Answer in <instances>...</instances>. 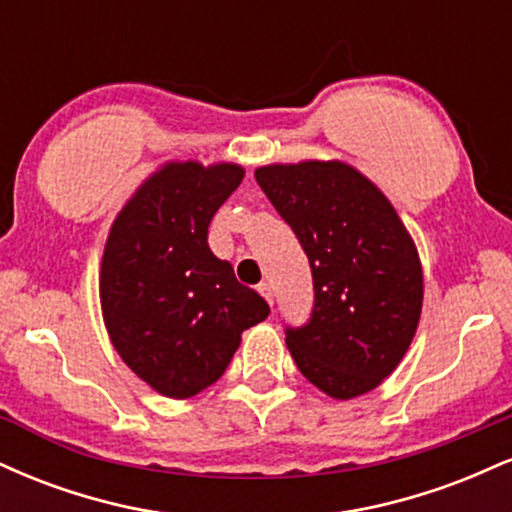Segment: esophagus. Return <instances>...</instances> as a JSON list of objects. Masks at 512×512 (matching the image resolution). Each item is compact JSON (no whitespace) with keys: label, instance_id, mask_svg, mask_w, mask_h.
Masks as SVG:
<instances>
[{"label":"esophagus","instance_id":"34e87169","mask_svg":"<svg viewBox=\"0 0 512 512\" xmlns=\"http://www.w3.org/2000/svg\"><path fill=\"white\" fill-rule=\"evenodd\" d=\"M257 291H260V293H262V296H264V301H267L269 305H272V303H274V293H272V286H269V284H267V281H262V284H260V286H257Z\"/></svg>","mask_w":512,"mask_h":512}]
</instances>
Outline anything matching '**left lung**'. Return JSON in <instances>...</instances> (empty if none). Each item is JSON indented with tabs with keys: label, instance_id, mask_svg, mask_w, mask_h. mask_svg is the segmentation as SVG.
<instances>
[{
	"label": "left lung",
	"instance_id": "1",
	"mask_svg": "<svg viewBox=\"0 0 512 512\" xmlns=\"http://www.w3.org/2000/svg\"><path fill=\"white\" fill-rule=\"evenodd\" d=\"M255 178L313 269L310 320L286 327L293 361L325 395H366L399 366L419 327L424 272L414 240L349 163H274Z\"/></svg>",
	"mask_w": 512,
	"mask_h": 512
}]
</instances>
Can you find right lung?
<instances>
[{
    "mask_svg": "<svg viewBox=\"0 0 512 512\" xmlns=\"http://www.w3.org/2000/svg\"><path fill=\"white\" fill-rule=\"evenodd\" d=\"M243 175L236 163L170 161L139 185L105 240V330L122 361L166 397L214 385L240 334L269 315L207 243L211 219Z\"/></svg>",
    "mask_w": 512,
    "mask_h": 512,
    "instance_id": "1",
    "label": "right lung"
}]
</instances>
